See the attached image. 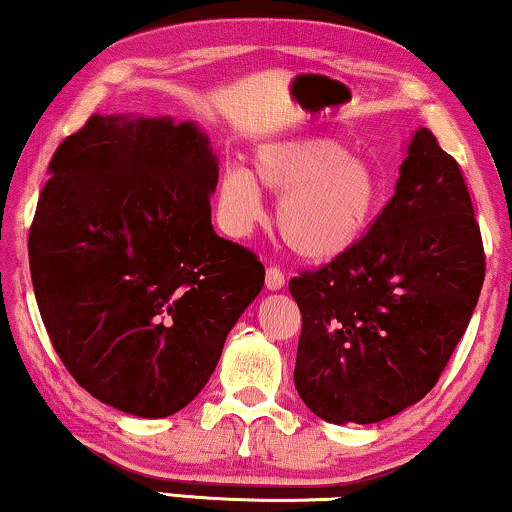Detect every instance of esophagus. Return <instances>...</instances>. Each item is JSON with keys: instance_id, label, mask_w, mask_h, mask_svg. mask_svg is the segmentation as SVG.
<instances>
[{"instance_id": "esophagus-1", "label": "esophagus", "mask_w": 512, "mask_h": 512, "mask_svg": "<svg viewBox=\"0 0 512 512\" xmlns=\"http://www.w3.org/2000/svg\"><path fill=\"white\" fill-rule=\"evenodd\" d=\"M265 286L270 291H279L284 286V272L277 268V265H270L268 272H265Z\"/></svg>"}]
</instances>
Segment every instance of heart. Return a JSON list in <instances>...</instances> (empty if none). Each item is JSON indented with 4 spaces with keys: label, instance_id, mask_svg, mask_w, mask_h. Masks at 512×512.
<instances>
[{
    "label": "heart",
    "instance_id": "heart-1",
    "mask_svg": "<svg viewBox=\"0 0 512 512\" xmlns=\"http://www.w3.org/2000/svg\"><path fill=\"white\" fill-rule=\"evenodd\" d=\"M254 176L279 195L275 221L286 247L303 261H333L366 235L384 202L368 160L328 137L279 139L258 146ZM251 172L226 165L216 181L223 228L247 235L263 219L261 188Z\"/></svg>",
    "mask_w": 512,
    "mask_h": 512
}]
</instances>
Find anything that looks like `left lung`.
Returning <instances> with one entry per match:
<instances>
[{
  "instance_id": "left-lung-1",
  "label": "left lung",
  "mask_w": 512,
  "mask_h": 512,
  "mask_svg": "<svg viewBox=\"0 0 512 512\" xmlns=\"http://www.w3.org/2000/svg\"><path fill=\"white\" fill-rule=\"evenodd\" d=\"M482 282L466 181L419 128L394 198L359 244L289 282L303 314L300 398L331 424L382 422L422 401L466 333Z\"/></svg>"
}]
</instances>
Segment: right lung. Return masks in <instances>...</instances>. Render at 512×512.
I'll list each match as a JSON object with an SVG mask.
<instances>
[{
  "mask_svg": "<svg viewBox=\"0 0 512 512\" xmlns=\"http://www.w3.org/2000/svg\"><path fill=\"white\" fill-rule=\"evenodd\" d=\"M48 172L27 249L55 352L97 401L174 415L265 282L254 251L212 228L219 158L191 121L95 114Z\"/></svg>",
  "mask_w": 512,
  "mask_h": 512,
  "instance_id": "obj_1",
  "label": "right lung"
}]
</instances>
